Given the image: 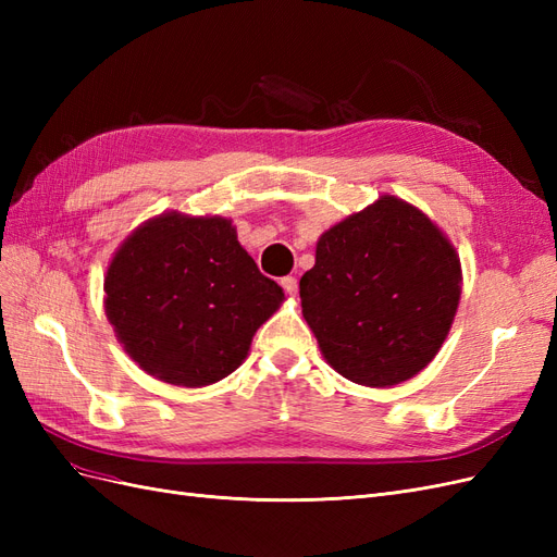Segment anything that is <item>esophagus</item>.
Listing matches in <instances>:
<instances>
[{
    "mask_svg": "<svg viewBox=\"0 0 557 557\" xmlns=\"http://www.w3.org/2000/svg\"><path fill=\"white\" fill-rule=\"evenodd\" d=\"M281 285H283V290L288 293V295H297V278H295V276L281 278Z\"/></svg>",
    "mask_w": 557,
    "mask_h": 557,
    "instance_id": "1",
    "label": "esophagus"
}]
</instances>
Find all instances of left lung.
Instances as JSON below:
<instances>
[{
  "label": "left lung",
  "mask_w": 557,
  "mask_h": 557,
  "mask_svg": "<svg viewBox=\"0 0 557 557\" xmlns=\"http://www.w3.org/2000/svg\"><path fill=\"white\" fill-rule=\"evenodd\" d=\"M462 293L446 234L407 201L383 195L320 234L299 281L320 352L367 387L409 381L440 352Z\"/></svg>",
  "instance_id": "obj_1"
}]
</instances>
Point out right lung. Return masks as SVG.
I'll use <instances>...</instances> for the list:
<instances>
[{"mask_svg":"<svg viewBox=\"0 0 557 557\" xmlns=\"http://www.w3.org/2000/svg\"><path fill=\"white\" fill-rule=\"evenodd\" d=\"M104 309L146 374L201 387L237 369L258 327L285 299L221 215L160 213L115 250Z\"/></svg>","mask_w":557,"mask_h":557,"instance_id":"add662e5","label":"right lung"}]
</instances>
